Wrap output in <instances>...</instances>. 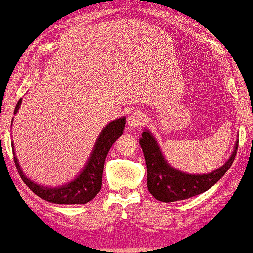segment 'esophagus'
Masks as SVG:
<instances>
[{
	"mask_svg": "<svg viewBox=\"0 0 253 253\" xmlns=\"http://www.w3.org/2000/svg\"><path fill=\"white\" fill-rule=\"evenodd\" d=\"M145 121V116L143 115V113L140 112H133L127 119V126L132 129H136V127L143 126Z\"/></svg>",
	"mask_w": 253,
	"mask_h": 253,
	"instance_id": "1",
	"label": "esophagus"
}]
</instances>
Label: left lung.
<instances>
[{
  "instance_id": "8db88e82",
  "label": "left lung",
  "mask_w": 253,
  "mask_h": 253,
  "mask_svg": "<svg viewBox=\"0 0 253 253\" xmlns=\"http://www.w3.org/2000/svg\"><path fill=\"white\" fill-rule=\"evenodd\" d=\"M147 166V189L160 202L171 203L184 200L205 192L226 174L237 153L238 141L229 160L213 172L205 175H189L171 168L164 159L157 141L148 131L140 139Z\"/></svg>"
}]
</instances>
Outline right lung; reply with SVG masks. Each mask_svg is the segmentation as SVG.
Masks as SVG:
<instances>
[{"instance_id": "right-lung-1", "label": "right lung", "mask_w": 253, "mask_h": 253, "mask_svg": "<svg viewBox=\"0 0 253 253\" xmlns=\"http://www.w3.org/2000/svg\"><path fill=\"white\" fill-rule=\"evenodd\" d=\"M20 103H22V99L17 102L15 112H13L15 114L19 109ZM124 123H126V117H121L119 120L113 121L102 130L95 144L94 151H93L91 158H89L88 164L86 165L85 169L81 172V175L69 184L55 189L44 188V186L36 184V183L25 177V175L23 174L22 169L19 167L17 158L15 157L13 160H15L20 178L37 196L47 200V202L55 204H86L91 202L101 190L103 165H105L106 157L112 145L123 133Z\"/></svg>"}]
</instances>
